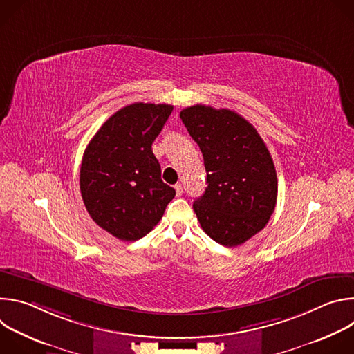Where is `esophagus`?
I'll list each match as a JSON object with an SVG mask.
<instances>
[{"label": "esophagus", "mask_w": 354, "mask_h": 354, "mask_svg": "<svg viewBox=\"0 0 354 354\" xmlns=\"http://www.w3.org/2000/svg\"><path fill=\"white\" fill-rule=\"evenodd\" d=\"M175 190H176V194L180 196V194L183 193V186H182L180 183H176V185H175Z\"/></svg>", "instance_id": "1"}]
</instances>
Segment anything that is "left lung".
<instances>
[{"instance_id":"obj_1","label":"left lung","mask_w":354,"mask_h":354,"mask_svg":"<svg viewBox=\"0 0 354 354\" xmlns=\"http://www.w3.org/2000/svg\"><path fill=\"white\" fill-rule=\"evenodd\" d=\"M180 119L200 147L207 187L193 210L203 231L238 246L265 228L277 200V175L257 129L230 109L194 105Z\"/></svg>"}]
</instances>
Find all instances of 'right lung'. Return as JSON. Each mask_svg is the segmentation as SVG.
Returning <instances> with one entry per match:
<instances>
[{"label":"right lung","instance_id":"obj_1","mask_svg":"<svg viewBox=\"0 0 354 354\" xmlns=\"http://www.w3.org/2000/svg\"><path fill=\"white\" fill-rule=\"evenodd\" d=\"M174 106L127 105L112 115L85 148L80 189L91 218L122 241L147 235L164 216L175 189L161 179L153 145Z\"/></svg>","mask_w":354,"mask_h":354}]
</instances>
